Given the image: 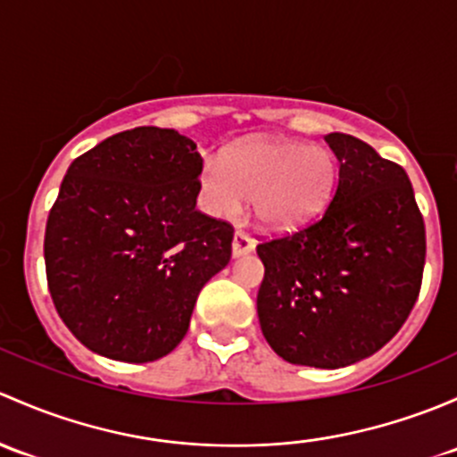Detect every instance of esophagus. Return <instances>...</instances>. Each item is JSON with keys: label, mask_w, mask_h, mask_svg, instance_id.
I'll list each match as a JSON object with an SVG mask.
<instances>
[{"label": "esophagus", "mask_w": 457, "mask_h": 457, "mask_svg": "<svg viewBox=\"0 0 457 457\" xmlns=\"http://www.w3.org/2000/svg\"><path fill=\"white\" fill-rule=\"evenodd\" d=\"M253 251H255V239L248 237L246 233H239L237 230L233 237V257H244Z\"/></svg>", "instance_id": "esophagus-1"}]
</instances>
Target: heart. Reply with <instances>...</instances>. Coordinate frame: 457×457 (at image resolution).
I'll return each mask as SVG.
<instances>
[{"label": "heart", "instance_id": "1", "mask_svg": "<svg viewBox=\"0 0 457 457\" xmlns=\"http://www.w3.org/2000/svg\"><path fill=\"white\" fill-rule=\"evenodd\" d=\"M334 187L337 160L326 147L266 136L239 140L222 160L206 158L200 167L206 213L233 220L253 197L257 222L279 233L312 222L328 206Z\"/></svg>", "mask_w": 457, "mask_h": 457}]
</instances>
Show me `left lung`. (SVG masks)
Returning <instances> with one entry per match:
<instances>
[{
    "mask_svg": "<svg viewBox=\"0 0 457 457\" xmlns=\"http://www.w3.org/2000/svg\"><path fill=\"white\" fill-rule=\"evenodd\" d=\"M338 182L326 213L257 246V314L284 361L337 370L378 352L420 293L425 222L403 167L350 134L326 136Z\"/></svg>",
    "mask_w": 457,
    "mask_h": 457,
    "instance_id": "8db88e82",
    "label": "left lung"
}]
</instances>
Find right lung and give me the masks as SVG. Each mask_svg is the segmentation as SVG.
<instances>
[{
  "label": "right lung",
  "mask_w": 457,
  "mask_h": 457,
  "mask_svg": "<svg viewBox=\"0 0 457 457\" xmlns=\"http://www.w3.org/2000/svg\"><path fill=\"white\" fill-rule=\"evenodd\" d=\"M202 158L187 136L136 127L70 164L44 257L54 308L96 354L149 363L176 350L233 227L195 209Z\"/></svg>",
  "instance_id": "1"
}]
</instances>
